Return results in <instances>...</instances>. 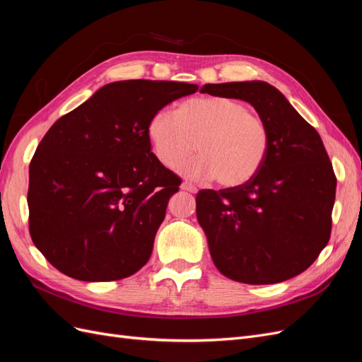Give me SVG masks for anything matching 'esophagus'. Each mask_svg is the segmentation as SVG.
<instances>
[{
  "instance_id": "obj_1",
  "label": "esophagus",
  "mask_w": 362,
  "mask_h": 362,
  "mask_svg": "<svg viewBox=\"0 0 362 362\" xmlns=\"http://www.w3.org/2000/svg\"><path fill=\"white\" fill-rule=\"evenodd\" d=\"M181 189L185 190V192H190V193H196V192H198V189H196L194 185H193L192 182H189V181H184V182L181 184Z\"/></svg>"
}]
</instances>
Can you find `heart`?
Wrapping results in <instances>:
<instances>
[{"label": "heart", "mask_w": 362, "mask_h": 362, "mask_svg": "<svg viewBox=\"0 0 362 362\" xmlns=\"http://www.w3.org/2000/svg\"><path fill=\"white\" fill-rule=\"evenodd\" d=\"M148 137L156 157L169 169L196 148L199 156L180 170L192 180L216 178L222 187H238L254 178L270 148L264 119L228 96L192 98L178 112L158 110L148 124Z\"/></svg>", "instance_id": "1"}]
</instances>
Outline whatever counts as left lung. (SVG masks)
<instances>
[{"instance_id":"1","label":"left lung","mask_w":362,"mask_h":362,"mask_svg":"<svg viewBox=\"0 0 362 362\" xmlns=\"http://www.w3.org/2000/svg\"><path fill=\"white\" fill-rule=\"evenodd\" d=\"M201 92L249 103L270 131L267 158L254 178L196 196L214 266L254 286L298 276L331 237L337 178L319 133L266 81L205 84Z\"/></svg>"}]
</instances>
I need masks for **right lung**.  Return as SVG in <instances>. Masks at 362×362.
I'll list each match as a JSON object with an SVG mask.
<instances>
[{"label": "right lung", "instance_id": "obj_1", "mask_svg": "<svg viewBox=\"0 0 362 362\" xmlns=\"http://www.w3.org/2000/svg\"><path fill=\"white\" fill-rule=\"evenodd\" d=\"M196 90L178 81H115L48 129L30 163L28 225L57 270L105 282L146 264L181 184L151 152L148 124Z\"/></svg>", "mask_w": 362, "mask_h": 362}]
</instances>
